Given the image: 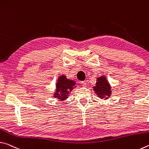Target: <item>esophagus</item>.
Returning <instances> with one entry per match:
<instances>
[{
  "label": "esophagus",
  "mask_w": 149,
  "mask_h": 149,
  "mask_svg": "<svg viewBox=\"0 0 149 149\" xmlns=\"http://www.w3.org/2000/svg\"><path fill=\"white\" fill-rule=\"evenodd\" d=\"M81 85L83 87H86V82H84V81L81 82Z\"/></svg>",
  "instance_id": "esophagus-1"
}]
</instances>
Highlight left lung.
<instances>
[{
    "mask_svg": "<svg viewBox=\"0 0 149 149\" xmlns=\"http://www.w3.org/2000/svg\"><path fill=\"white\" fill-rule=\"evenodd\" d=\"M93 90L96 96L101 100L108 99L113 91L110 83L104 75L96 78V82L93 86Z\"/></svg>",
    "mask_w": 149,
    "mask_h": 149,
    "instance_id": "left-lung-1",
    "label": "left lung"
}]
</instances>
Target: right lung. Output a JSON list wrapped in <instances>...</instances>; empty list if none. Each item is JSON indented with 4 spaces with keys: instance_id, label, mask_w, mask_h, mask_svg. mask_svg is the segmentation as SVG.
<instances>
[{
    "instance_id": "1",
    "label": "right lung",
    "mask_w": 149,
    "mask_h": 149,
    "mask_svg": "<svg viewBox=\"0 0 149 149\" xmlns=\"http://www.w3.org/2000/svg\"><path fill=\"white\" fill-rule=\"evenodd\" d=\"M77 83L75 81L68 79L65 74L58 77L55 84V89L53 93V97L57 98L58 100L63 102L69 97L70 92L76 88Z\"/></svg>"
}]
</instances>
